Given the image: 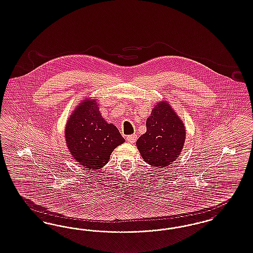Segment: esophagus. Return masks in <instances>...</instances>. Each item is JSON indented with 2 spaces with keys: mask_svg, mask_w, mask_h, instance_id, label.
Returning a JSON list of instances; mask_svg holds the SVG:
<instances>
[{
  "mask_svg": "<svg viewBox=\"0 0 253 253\" xmlns=\"http://www.w3.org/2000/svg\"><path fill=\"white\" fill-rule=\"evenodd\" d=\"M137 139V135L136 134H133V135H128L126 136V141L129 142V143H134Z\"/></svg>",
  "mask_w": 253,
  "mask_h": 253,
  "instance_id": "1",
  "label": "esophagus"
}]
</instances>
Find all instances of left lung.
<instances>
[{
	"label": "left lung",
	"instance_id": "1",
	"mask_svg": "<svg viewBox=\"0 0 253 253\" xmlns=\"http://www.w3.org/2000/svg\"><path fill=\"white\" fill-rule=\"evenodd\" d=\"M185 139L184 123L168 103L161 102L146 120V131L136 142L146 163L166 167L176 161Z\"/></svg>",
	"mask_w": 253,
	"mask_h": 253
}]
</instances>
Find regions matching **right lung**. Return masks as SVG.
Segmentation results:
<instances>
[{"label": "right lung", "mask_w": 253, "mask_h": 253, "mask_svg": "<svg viewBox=\"0 0 253 253\" xmlns=\"http://www.w3.org/2000/svg\"><path fill=\"white\" fill-rule=\"evenodd\" d=\"M65 134L70 153L88 169L104 167L124 142L115 125L104 121L97 103L90 100H84L69 117Z\"/></svg>", "instance_id": "right-lung-1"}]
</instances>
